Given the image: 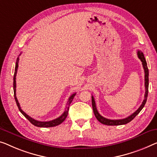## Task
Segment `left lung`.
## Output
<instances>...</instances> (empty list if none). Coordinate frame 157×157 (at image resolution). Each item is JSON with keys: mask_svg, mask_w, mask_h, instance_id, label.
Listing matches in <instances>:
<instances>
[{"mask_svg": "<svg viewBox=\"0 0 157 157\" xmlns=\"http://www.w3.org/2000/svg\"><path fill=\"white\" fill-rule=\"evenodd\" d=\"M137 56L142 61V66H143L144 71V86H145V94H144V99L142 101L141 106L139 107V109L137 110L136 111L134 112L132 114H131L127 118H123V119H118V120H111V119H108L104 118L102 116L99 114V112H98L97 109V106H96V103L94 101V97L92 96V108H93V111L94 113L95 117L97 118L98 121H99L100 123L102 124H104V125H125V124H127L128 123L130 122L132 119L136 116L137 114H138L141 110L143 109L144 105L146 104L147 99V96H148V88H149V70L148 67H147V64L145 60V58H144L143 53L141 51H137Z\"/></svg>", "mask_w": 157, "mask_h": 157, "instance_id": "1", "label": "left lung"}]
</instances>
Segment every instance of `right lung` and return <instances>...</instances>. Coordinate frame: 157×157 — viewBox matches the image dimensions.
<instances>
[{"instance_id":"obj_1","label":"right lung","mask_w":157,"mask_h":157,"mask_svg":"<svg viewBox=\"0 0 157 157\" xmlns=\"http://www.w3.org/2000/svg\"><path fill=\"white\" fill-rule=\"evenodd\" d=\"M18 63H19V58H17V61H16V65H15V73H14V78H13V90H14V97H15L16 104H17V106L18 107L19 110L21 113H22V115L24 116L25 118L29 120V121L32 124H33L34 125L36 126V127H41V128H50V127H54V126L60 125V123H62L63 121L65 120L66 117L67 116V113H68V110H69V106L72 102V99L76 95V93H74L73 94H72L70 98L68 99V101H67V109H65V111L63 112V113L62 114L61 116L58 117V118L54 119V120L50 121H39L35 120V119L32 118L29 116H28L26 113H25L24 111L21 109V107L20 106V104H19L18 100L17 99V97H16V75H17V68H18Z\"/></svg>"}]
</instances>
